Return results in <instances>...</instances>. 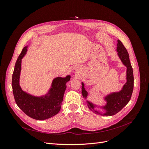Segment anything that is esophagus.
Wrapping results in <instances>:
<instances>
[{"instance_id": "obj_1", "label": "esophagus", "mask_w": 149, "mask_h": 149, "mask_svg": "<svg viewBox=\"0 0 149 149\" xmlns=\"http://www.w3.org/2000/svg\"><path fill=\"white\" fill-rule=\"evenodd\" d=\"M77 70H78V69H77Z\"/></svg>"}]
</instances>
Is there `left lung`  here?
Listing matches in <instances>:
<instances>
[{
	"label": "left lung",
	"instance_id": "left-lung-1",
	"mask_svg": "<svg viewBox=\"0 0 149 149\" xmlns=\"http://www.w3.org/2000/svg\"><path fill=\"white\" fill-rule=\"evenodd\" d=\"M116 50L120 61L127 68V71H126V80H127V81L123 85V88L119 91L112 92L104 96V100L106 101V104L104 106H97L87 100L88 93L86 91L84 88V84L83 82L81 83L82 95L86 100V103L87 104L88 108L91 111L95 112L96 114H100L101 116H111L118 113L124 106L127 105L132 94L134 89L133 70L130 62L129 53L123 43L119 40H118ZM97 107H100L103 110V112H100L96 110L95 109Z\"/></svg>",
	"mask_w": 149,
	"mask_h": 149
}]
</instances>
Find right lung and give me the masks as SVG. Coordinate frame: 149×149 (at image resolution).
<instances>
[{"label":"right lung","instance_id":"right-lung-1","mask_svg":"<svg viewBox=\"0 0 149 149\" xmlns=\"http://www.w3.org/2000/svg\"><path fill=\"white\" fill-rule=\"evenodd\" d=\"M28 45L25 47L16 61L12 74V87L16 104L20 109L30 118L36 120H45L60 112L63 99L66 88V83L71 76L55 78L47 94L37 96L24 91L20 86L22 60L27 52Z\"/></svg>","mask_w":149,"mask_h":149}]
</instances>
